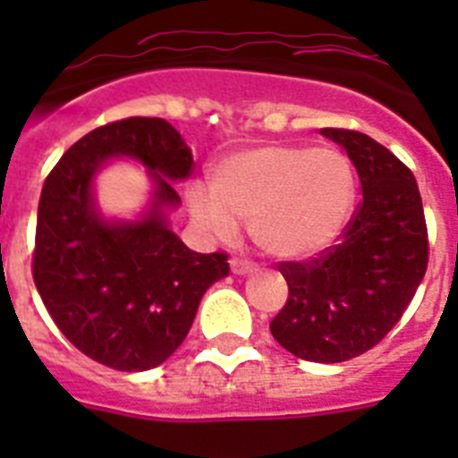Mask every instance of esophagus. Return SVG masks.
Returning <instances> with one entry per match:
<instances>
[{
    "label": "esophagus",
    "instance_id": "esophagus-1",
    "mask_svg": "<svg viewBox=\"0 0 458 458\" xmlns=\"http://www.w3.org/2000/svg\"><path fill=\"white\" fill-rule=\"evenodd\" d=\"M259 266L248 261V259H232V273L233 275H252L257 273Z\"/></svg>",
    "mask_w": 458,
    "mask_h": 458
}]
</instances>
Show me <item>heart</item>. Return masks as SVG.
Instances as JSON below:
<instances>
[{
  "label": "heart",
  "mask_w": 458,
  "mask_h": 458,
  "mask_svg": "<svg viewBox=\"0 0 458 458\" xmlns=\"http://www.w3.org/2000/svg\"><path fill=\"white\" fill-rule=\"evenodd\" d=\"M355 204L353 165L330 147L266 144L232 153L210 172L208 192L192 190L194 217L216 236L248 222L250 236L275 259L298 261L330 250Z\"/></svg>",
  "instance_id": "obj_1"
}]
</instances>
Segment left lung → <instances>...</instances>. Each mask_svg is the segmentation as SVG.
Returning <instances> with one entry per match:
<instances>
[{"instance_id":"1","label":"left lung","mask_w":458,"mask_h":458,"mask_svg":"<svg viewBox=\"0 0 458 458\" xmlns=\"http://www.w3.org/2000/svg\"><path fill=\"white\" fill-rule=\"evenodd\" d=\"M346 148L362 199L342 241L277 266L289 284L270 333L295 358L344 362L374 349L402 318L428 264L422 197L411 169L369 135L323 128Z\"/></svg>"}]
</instances>
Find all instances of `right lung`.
<instances>
[{"mask_svg": "<svg viewBox=\"0 0 458 458\" xmlns=\"http://www.w3.org/2000/svg\"><path fill=\"white\" fill-rule=\"evenodd\" d=\"M112 157L149 169L152 204L140 221H105L92 176ZM192 153L165 119L131 116L87 132L43 183L34 248V282L64 337L105 367L147 371L179 349L201 295L229 275L225 252L199 254L169 229L181 204L174 181Z\"/></svg>", "mask_w": 458, "mask_h": 458, "instance_id": "add662e5", "label": "right lung"}]
</instances>
